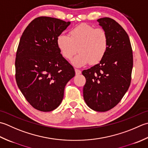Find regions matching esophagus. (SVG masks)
Segmentation results:
<instances>
[{
  "instance_id": "1",
  "label": "esophagus",
  "mask_w": 148,
  "mask_h": 148,
  "mask_svg": "<svg viewBox=\"0 0 148 148\" xmlns=\"http://www.w3.org/2000/svg\"><path fill=\"white\" fill-rule=\"evenodd\" d=\"M75 73L76 75H80L81 74V71L80 70H78V69H75Z\"/></svg>"
}]
</instances>
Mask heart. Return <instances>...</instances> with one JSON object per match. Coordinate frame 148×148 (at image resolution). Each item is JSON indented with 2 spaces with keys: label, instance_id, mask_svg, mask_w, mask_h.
<instances>
[{
  "label": "heart",
  "instance_id": "heart-1",
  "mask_svg": "<svg viewBox=\"0 0 148 148\" xmlns=\"http://www.w3.org/2000/svg\"><path fill=\"white\" fill-rule=\"evenodd\" d=\"M57 45L61 55L70 59L78 52L79 53L71 60L75 66H83L89 62L96 64L100 62L108 49V38L102 28L82 23L70 30L69 36L60 34Z\"/></svg>",
  "mask_w": 148,
  "mask_h": 148
}]
</instances>
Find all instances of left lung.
Here are the masks:
<instances>
[{"label":"left lung","mask_w":148,"mask_h":148,"mask_svg":"<svg viewBox=\"0 0 148 148\" xmlns=\"http://www.w3.org/2000/svg\"><path fill=\"white\" fill-rule=\"evenodd\" d=\"M97 21L107 33L108 49L99 63L82 71L86 79L83 95L89 108L105 112L118 104L128 91L133 52L128 35L118 23L107 17Z\"/></svg>","instance_id":"obj_1"}]
</instances>
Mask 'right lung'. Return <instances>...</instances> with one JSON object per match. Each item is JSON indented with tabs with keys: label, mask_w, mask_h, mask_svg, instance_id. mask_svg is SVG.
I'll return each mask as SVG.
<instances>
[{
	"label": "right lung",
	"mask_w": 148,
	"mask_h": 148,
	"mask_svg": "<svg viewBox=\"0 0 148 148\" xmlns=\"http://www.w3.org/2000/svg\"><path fill=\"white\" fill-rule=\"evenodd\" d=\"M70 22L48 16L33 20L21 36L15 59V78L24 97L36 109L59 106L74 68L62 57L57 38Z\"/></svg>",
	"instance_id": "1"
}]
</instances>
